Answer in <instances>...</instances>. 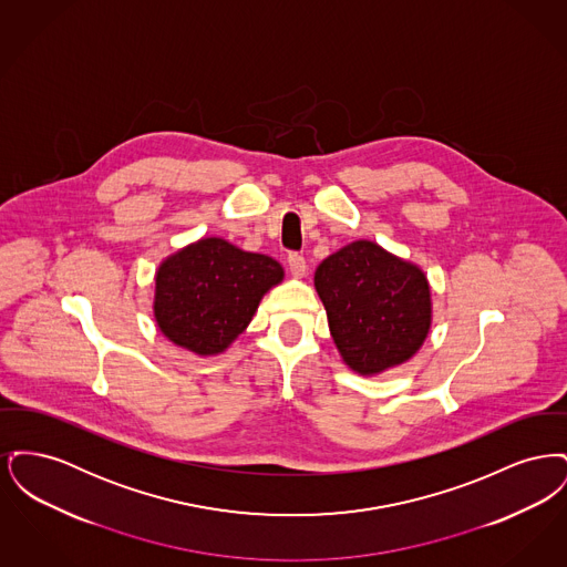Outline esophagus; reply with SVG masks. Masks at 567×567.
Here are the masks:
<instances>
[{"instance_id": "esophagus-1", "label": "esophagus", "mask_w": 567, "mask_h": 567, "mask_svg": "<svg viewBox=\"0 0 567 567\" xmlns=\"http://www.w3.org/2000/svg\"><path fill=\"white\" fill-rule=\"evenodd\" d=\"M287 266H289L291 276H296V278H303L306 270H308L303 255H297V252H291V255L287 257Z\"/></svg>"}]
</instances>
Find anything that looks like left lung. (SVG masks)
<instances>
[{
    "instance_id": "8db88e82",
    "label": "left lung",
    "mask_w": 567,
    "mask_h": 567,
    "mask_svg": "<svg viewBox=\"0 0 567 567\" xmlns=\"http://www.w3.org/2000/svg\"><path fill=\"white\" fill-rule=\"evenodd\" d=\"M315 289L342 361L378 377L410 361L433 321L427 274L372 240H354L321 261Z\"/></svg>"
}]
</instances>
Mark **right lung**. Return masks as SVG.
<instances>
[{
  "mask_svg": "<svg viewBox=\"0 0 567 567\" xmlns=\"http://www.w3.org/2000/svg\"><path fill=\"white\" fill-rule=\"evenodd\" d=\"M282 280L276 259L206 236L159 264L153 317L172 344L215 357L238 340L264 296Z\"/></svg>",
  "mask_w": 567,
  "mask_h": 567,
  "instance_id": "obj_1",
  "label": "right lung"
}]
</instances>
